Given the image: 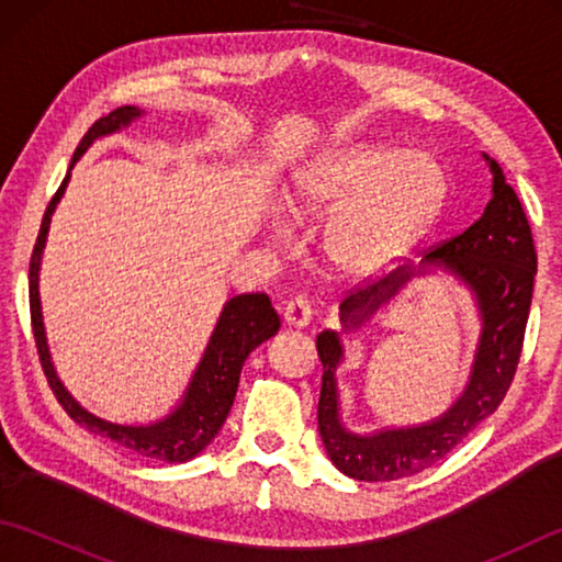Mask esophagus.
<instances>
[{
	"label": "esophagus",
	"mask_w": 562,
	"mask_h": 562,
	"mask_svg": "<svg viewBox=\"0 0 562 562\" xmlns=\"http://www.w3.org/2000/svg\"><path fill=\"white\" fill-rule=\"evenodd\" d=\"M282 316H284V324H288L290 328H304V326H308V321H312V304H308L306 296L294 294L288 302H284Z\"/></svg>",
	"instance_id": "obj_1"
}]
</instances>
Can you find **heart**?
<instances>
[{
  "label": "heart",
  "mask_w": 562,
  "mask_h": 562,
  "mask_svg": "<svg viewBox=\"0 0 562 562\" xmlns=\"http://www.w3.org/2000/svg\"><path fill=\"white\" fill-rule=\"evenodd\" d=\"M445 198V171L429 154L357 145L302 173L290 207L302 220L338 211L326 232L328 256L350 272H374L415 244Z\"/></svg>",
  "instance_id": "1"
}]
</instances>
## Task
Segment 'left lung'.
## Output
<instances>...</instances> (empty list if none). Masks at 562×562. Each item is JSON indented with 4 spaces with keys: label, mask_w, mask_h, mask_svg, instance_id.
Returning a JSON list of instances; mask_svg holds the SVG:
<instances>
[{
    "label": "left lung",
    "mask_w": 562,
    "mask_h": 562,
    "mask_svg": "<svg viewBox=\"0 0 562 562\" xmlns=\"http://www.w3.org/2000/svg\"><path fill=\"white\" fill-rule=\"evenodd\" d=\"M485 159L493 171V200L487 202L483 217L463 234L432 246L425 256L427 262H441L469 284L483 316V336L469 389L453 408L423 427L386 429L374 437L348 432L338 420L336 367L342 357L340 340L333 330H324L316 338L318 360L324 364L318 432L330 461L355 481H396L441 461L475 425L497 411L515 379L531 308L536 248L515 188L505 181L495 159ZM411 274L413 270L398 268L357 284L340 304L342 324L348 328L360 326L381 302L411 280Z\"/></svg>",
    "instance_id": "8db88e82"
}]
</instances>
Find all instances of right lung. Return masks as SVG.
Instances as JSON below:
<instances>
[{
    "mask_svg": "<svg viewBox=\"0 0 562 562\" xmlns=\"http://www.w3.org/2000/svg\"><path fill=\"white\" fill-rule=\"evenodd\" d=\"M137 115H142V111L135 109V105H121V109H115L105 117H99V121L87 130V135L81 137L75 157H71L69 169L79 161L81 154L89 149L93 139L115 133V130H121L130 121H135ZM67 181H69V171L65 176V181L59 183L53 200L47 202V210L43 214L41 232H38V238H35L31 266H29L31 326H33L35 348H38L41 367L47 376V384H50L57 403L63 405L71 420L81 427H87L89 432L111 439L115 445L139 453V457L157 459L166 463H183L205 449L214 439V435L220 432V427L224 425L226 415H229L234 405L238 374H241L244 360L248 357V352L256 350L262 340H268L278 333L280 316L272 308L268 294H260V292L238 294L234 300L226 302L217 326H214L212 338L207 342V350L198 364V372L193 374V381H190L183 403L178 405L166 420L157 425H149V427L113 425V423L101 420L97 415L87 413L75 398L69 396L65 386L59 384V379L55 376L50 355H47L41 300H38V270H41V254L45 246L47 226H50L53 210L59 202V198H63Z\"/></svg>",
    "mask_w": 562,
    "mask_h": 562,
    "instance_id": "add662e5",
    "label": "right lung"
}]
</instances>
